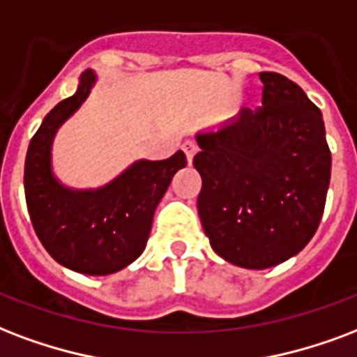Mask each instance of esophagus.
Returning a JSON list of instances; mask_svg holds the SVG:
<instances>
[{"instance_id": "esophagus-1", "label": "esophagus", "mask_w": 357, "mask_h": 357, "mask_svg": "<svg viewBox=\"0 0 357 357\" xmlns=\"http://www.w3.org/2000/svg\"><path fill=\"white\" fill-rule=\"evenodd\" d=\"M181 149L185 151V155H187V160H192V157H195V153L198 151L197 144L192 142V140H187V142H183V146H181Z\"/></svg>"}]
</instances>
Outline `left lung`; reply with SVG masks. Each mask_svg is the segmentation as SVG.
<instances>
[{"instance_id":"8db88e82","label":"left lung","mask_w":357,"mask_h":357,"mask_svg":"<svg viewBox=\"0 0 357 357\" xmlns=\"http://www.w3.org/2000/svg\"><path fill=\"white\" fill-rule=\"evenodd\" d=\"M262 106L198 135V213L227 262L266 269L298 255L317 232L330 187L322 112L298 84L260 73Z\"/></svg>"}]
</instances>
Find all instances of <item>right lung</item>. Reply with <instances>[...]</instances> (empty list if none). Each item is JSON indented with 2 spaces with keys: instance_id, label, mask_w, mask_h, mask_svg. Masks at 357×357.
<instances>
[{
  "instance_id": "right-lung-1",
  "label": "right lung",
  "mask_w": 357,
  "mask_h": 357,
  "mask_svg": "<svg viewBox=\"0 0 357 357\" xmlns=\"http://www.w3.org/2000/svg\"><path fill=\"white\" fill-rule=\"evenodd\" d=\"M93 82V73L86 70L76 93L46 114L27 148L24 190L31 225L48 255L78 273L108 275L142 255L155 208L187 159L178 151L167 160H138L97 190L58 183L50 170L52 138L86 100Z\"/></svg>"
}]
</instances>
